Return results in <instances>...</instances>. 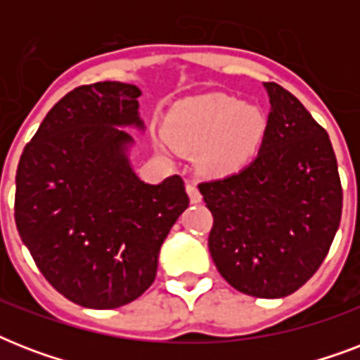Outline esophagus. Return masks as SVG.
Instances as JSON below:
<instances>
[{
  "instance_id": "1",
  "label": "esophagus",
  "mask_w": 360,
  "mask_h": 360,
  "mask_svg": "<svg viewBox=\"0 0 360 360\" xmlns=\"http://www.w3.org/2000/svg\"><path fill=\"white\" fill-rule=\"evenodd\" d=\"M186 194L191 198V203L202 202V194H200V191H198V186L194 185V183H188V185H186Z\"/></svg>"
}]
</instances>
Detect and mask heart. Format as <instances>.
Segmentation results:
<instances>
[{
    "label": "heart",
    "instance_id": "b5f03b06",
    "mask_svg": "<svg viewBox=\"0 0 360 360\" xmlns=\"http://www.w3.org/2000/svg\"><path fill=\"white\" fill-rule=\"evenodd\" d=\"M267 129L263 110L231 95H207L181 106L169 120L172 143L186 155H196L203 174L239 172L256 155Z\"/></svg>",
    "mask_w": 360,
    "mask_h": 360
}]
</instances>
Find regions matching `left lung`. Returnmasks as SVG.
I'll use <instances>...</instances> for the list:
<instances>
[{"mask_svg": "<svg viewBox=\"0 0 360 360\" xmlns=\"http://www.w3.org/2000/svg\"><path fill=\"white\" fill-rule=\"evenodd\" d=\"M271 114L257 158L200 185L213 213L209 252L237 291L280 299L323 263L342 217L329 134L284 87L263 82Z\"/></svg>", "mask_w": 360, "mask_h": 360, "instance_id": "obj_1", "label": "left lung"}]
</instances>
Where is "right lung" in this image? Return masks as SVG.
<instances>
[{
  "instance_id": "add662e5",
  "label": "right lung",
  "mask_w": 360,
  "mask_h": 360,
  "mask_svg": "<svg viewBox=\"0 0 360 360\" xmlns=\"http://www.w3.org/2000/svg\"><path fill=\"white\" fill-rule=\"evenodd\" d=\"M132 84L67 93L42 120L16 169L14 219L44 278L69 301L108 310L153 284L164 239L188 207L179 175L141 181L130 160L146 132Z\"/></svg>"
}]
</instances>
